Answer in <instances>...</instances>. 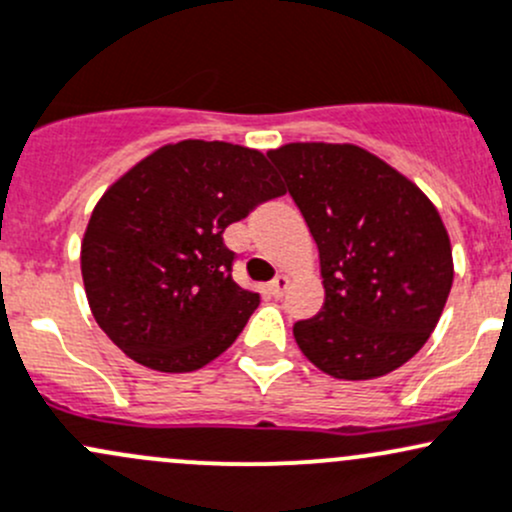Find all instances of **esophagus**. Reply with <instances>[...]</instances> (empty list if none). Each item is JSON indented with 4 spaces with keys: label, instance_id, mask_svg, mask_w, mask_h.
Returning a JSON list of instances; mask_svg holds the SVG:
<instances>
[{
    "label": "esophagus",
    "instance_id": "34e87169",
    "mask_svg": "<svg viewBox=\"0 0 512 512\" xmlns=\"http://www.w3.org/2000/svg\"><path fill=\"white\" fill-rule=\"evenodd\" d=\"M287 284H289V279L284 277V274H279V277H274L272 282L267 284V294L274 299H279L284 294V289H287Z\"/></svg>",
    "mask_w": 512,
    "mask_h": 512
}]
</instances>
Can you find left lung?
Instances as JSON below:
<instances>
[{"label": "left lung", "mask_w": 512, "mask_h": 512, "mask_svg": "<svg viewBox=\"0 0 512 512\" xmlns=\"http://www.w3.org/2000/svg\"><path fill=\"white\" fill-rule=\"evenodd\" d=\"M267 157L319 247L324 306L294 324L301 353L338 380H370L427 343L454 282L437 208L355 144L297 142Z\"/></svg>", "instance_id": "8db88e82"}]
</instances>
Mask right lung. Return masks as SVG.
I'll return each instance as SVG.
<instances>
[{"label": "right lung", "mask_w": 512, "mask_h": 512, "mask_svg": "<svg viewBox=\"0 0 512 512\" xmlns=\"http://www.w3.org/2000/svg\"><path fill=\"white\" fill-rule=\"evenodd\" d=\"M284 196L265 154L184 139L139 161L100 198L80 247L85 294L129 358L191 373L233 346L260 294L233 282L223 233Z\"/></svg>", "instance_id": "1"}]
</instances>
